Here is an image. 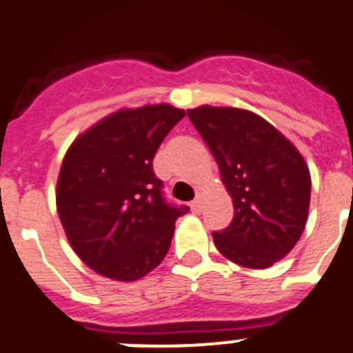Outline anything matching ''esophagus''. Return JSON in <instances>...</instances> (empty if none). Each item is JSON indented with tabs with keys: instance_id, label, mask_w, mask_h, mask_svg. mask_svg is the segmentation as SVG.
Segmentation results:
<instances>
[{
	"instance_id": "obj_1",
	"label": "esophagus",
	"mask_w": 353,
	"mask_h": 353,
	"mask_svg": "<svg viewBox=\"0 0 353 353\" xmlns=\"http://www.w3.org/2000/svg\"><path fill=\"white\" fill-rule=\"evenodd\" d=\"M190 209H192V212H201L202 211V195H195V199L194 201H192V204H190Z\"/></svg>"
}]
</instances>
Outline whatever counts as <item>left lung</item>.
Returning a JSON list of instances; mask_svg holds the SVG:
<instances>
[{
  "label": "left lung",
  "mask_w": 353,
  "mask_h": 353,
  "mask_svg": "<svg viewBox=\"0 0 353 353\" xmlns=\"http://www.w3.org/2000/svg\"><path fill=\"white\" fill-rule=\"evenodd\" d=\"M233 199L228 228L212 233L226 259L264 270L299 242L309 214L310 173L295 145L259 114L239 108L187 111Z\"/></svg>",
  "instance_id": "1"
}]
</instances>
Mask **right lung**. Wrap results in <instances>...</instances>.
Here are the masks:
<instances>
[{"mask_svg": "<svg viewBox=\"0 0 353 353\" xmlns=\"http://www.w3.org/2000/svg\"><path fill=\"white\" fill-rule=\"evenodd\" d=\"M183 117L170 104L120 110L66 151L57 185L59 221L77 256L101 276L135 281L168 254L175 221L188 208L166 202L152 159Z\"/></svg>", "mask_w": 353, "mask_h": 353, "instance_id": "obj_1", "label": "right lung"}]
</instances>
